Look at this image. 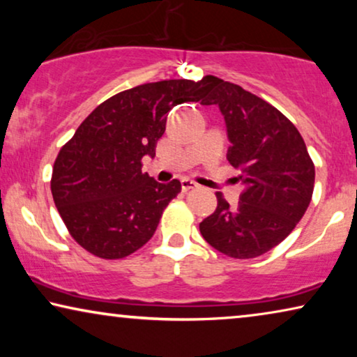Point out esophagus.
Masks as SVG:
<instances>
[{
  "mask_svg": "<svg viewBox=\"0 0 357 357\" xmlns=\"http://www.w3.org/2000/svg\"><path fill=\"white\" fill-rule=\"evenodd\" d=\"M180 182H182V190L183 192H187V190H192V188H197L198 185L193 182V180H190V178H182L180 180Z\"/></svg>",
  "mask_w": 357,
  "mask_h": 357,
  "instance_id": "1",
  "label": "esophagus"
}]
</instances>
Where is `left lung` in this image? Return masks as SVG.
I'll list each match as a JSON object with an SVG mask.
<instances>
[{"label": "left lung", "instance_id": "1", "mask_svg": "<svg viewBox=\"0 0 357 357\" xmlns=\"http://www.w3.org/2000/svg\"><path fill=\"white\" fill-rule=\"evenodd\" d=\"M203 79L202 104L219 105L232 143L227 159L245 188L236 208L218 192V206L199 222V232L224 255L260 257L284 241L304 216L315 165L301 133L276 107L216 76Z\"/></svg>", "mask_w": 357, "mask_h": 357}]
</instances>
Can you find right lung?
Instances as JSON below:
<instances>
[{
	"label": "right lung",
	"mask_w": 357,
	"mask_h": 357,
	"mask_svg": "<svg viewBox=\"0 0 357 357\" xmlns=\"http://www.w3.org/2000/svg\"><path fill=\"white\" fill-rule=\"evenodd\" d=\"M204 96V79L148 82L119 92L96 107L60 149L50 182L53 202L82 248L119 260L154 236L182 185L155 182L141 170V159L155 155L167 112Z\"/></svg>",
	"instance_id": "obj_1"
}]
</instances>
